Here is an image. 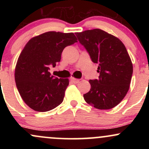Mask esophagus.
Instances as JSON below:
<instances>
[{"label":"esophagus","instance_id":"esophagus-1","mask_svg":"<svg viewBox=\"0 0 149 149\" xmlns=\"http://www.w3.org/2000/svg\"><path fill=\"white\" fill-rule=\"evenodd\" d=\"M80 80L76 79V78H71V82H72L73 83H74V84H77V83H79Z\"/></svg>","mask_w":149,"mask_h":149}]
</instances>
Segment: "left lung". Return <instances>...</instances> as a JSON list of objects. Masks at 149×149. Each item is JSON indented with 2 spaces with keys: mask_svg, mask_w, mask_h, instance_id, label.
I'll return each instance as SVG.
<instances>
[{
  "mask_svg": "<svg viewBox=\"0 0 149 149\" xmlns=\"http://www.w3.org/2000/svg\"><path fill=\"white\" fill-rule=\"evenodd\" d=\"M92 61L99 64L98 80H90L91 88L83 95L87 103L98 109H111L125 97L133 66L125 46L111 34L95 29L76 33Z\"/></svg>",
  "mask_w": 149,
  "mask_h": 149,
  "instance_id": "left-lung-1",
  "label": "left lung"
}]
</instances>
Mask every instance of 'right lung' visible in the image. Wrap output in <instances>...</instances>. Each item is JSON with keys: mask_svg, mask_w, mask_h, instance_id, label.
<instances>
[{"mask_svg": "<svg viewBox=\"0 0 149 149\" xmlns=\"http://www.w3.org/2000/svg\"><path fill=\"white\" fill-rule=\"evenodd\" d=\"M76 42L73 33L48 31L26 44L17 61L15 79L20 96L31 109L48 111L63 102L69 80L51 76L49 66L54 67L63 49Z\"/></svg>", "mask_w": 149, "mask_h": 149, "instance_id": "obj_1", "label": "right lung"}]
</instances>
